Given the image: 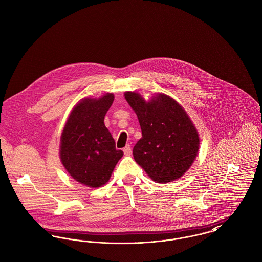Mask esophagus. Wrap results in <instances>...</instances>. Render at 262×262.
Here are the masks:
<instances>
[{
    "label": "esophagus",
    "instance_id": "1",
    "mask_svg": "<svg viewBox=\"0 0 262 262\" xmlns=\"http://www.w3.org/2000/svg\"><path fill=\"white\" fill-rule=\"evenodd\" d=\"M123 151H124V153H125V155H126V156H128V155L132 154V148H130V146H129L128 144L125 146V148L123 149Z\"/></svg>",
    "mask_w": 262,
    "mask_h": 262
}]
</instances>
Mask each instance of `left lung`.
Instances as JSON below:
<instances>
[{
	"label": "left lung",
	"instance_id": "8db88e82",
	"mask_svg": "<svg viewBox=\"0 0 262 262\" xmlns=\"http://www.w3.org/2000/svg\"><path fill=\"white\" fill-rule=\"evenodd\" d=\"M125 97L137 114L142 134L133 150L135 160L156 183L181 178L200 147L199 134L186 111L165 94L149 102L137 92H125Z\"/></svg>",
	"mask_w": 262,
	"mask_h": 262
}]
</instances>
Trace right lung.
Instances as JSON below:
<instances>
[{
	"mask_svg": "<svg viewBox=\"0 0 262 262\" xmlns=\"http://www.w3.org/2000/svg\"><path fill=\"white\" fill-rule=\"evenodd\" d=\"M114 95L86 98L75 105L61 137L62 165L78 183L98 187L106 184L124 152L116 149L115 140L104 125Z\"/></svg>",
	"mask_w": 262,
	"mask_h": 262,
	"instance_id": "add662e5",
	"label": "right lung"
}]
</instances>
